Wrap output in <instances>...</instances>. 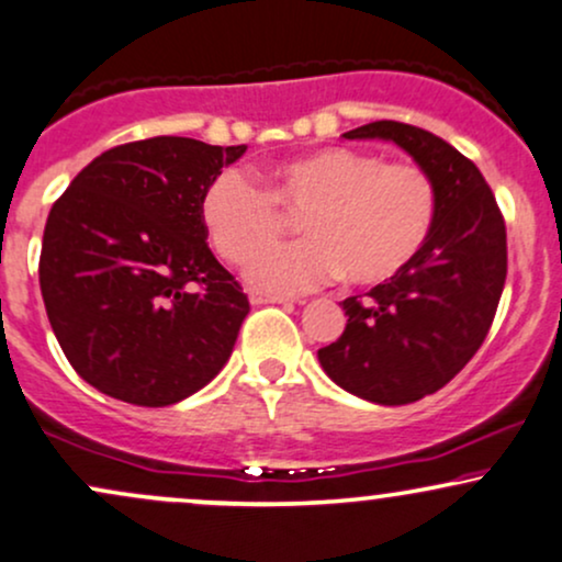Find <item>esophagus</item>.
Segmentation results:
<instances>
[{
    "label": "esophagus",
    "mask_w": 562,
    "mask_h": 562,
    "mask_svg": "<svg viewBox=\"0 0 562 562\" xmlns=\"http://www.w3.org/2000/svg\"><path fill=\"white\" fill-rule=\"evenodd\" d=\"M249 302H252V305H289L286 296L262 294V292H249Z\"/></svg>",
    "instance_id": "1"
}]
</instances>
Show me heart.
<instances>
[{"label":"heart","instance_id":"obj_1","mask_svg":"<svg viewBox=\"0 0 562 562\" xmlns=\"http://www.w3.org/2000/svg\"><path fill=\"white\" fill-rule=\"evenodd\" d=\"M302 212L305 240L256 251L272 240L280 207ZM439 194L418 165L326 147L276 165L268 191L241 170L217 173L202 194V223L217 255L247 262L244 279L257 292L296 294L345 273L371 286L394 279L424 249L437 223Z\"/></svg>","mask_w":562,"mask_h":562}]
</instances>
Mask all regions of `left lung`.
<instances>
[{"mask_svg": "<svg viewBox=\"0 0 562 562\" xmlns=\"http://www.w3.org/2000/svg\"><path fill=\"white\" fill-rule=\"evenodd\" d=\"M345 138L397 144L437 183L424 249L366 296H347L345 334L318 349L336 386L375 405H407L450 384L484 345L507 276L505 221L476 165L431 131L375 121Z\"/></svg>", "mask_w": 562, "mask_h": 562, "instance_id": "1", "label": "left lung"}]
</instances>
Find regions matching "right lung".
<instances>
[{
	"label": "right lung",
	"instance_id": "right-lung-1",
	"mask_svg": "<svg viewBox=\"0 0 562 562\" xmlns=\"http://www.w3.org/2000/svg\"><path fill=\"white\" fill-rule=\"evenodd\" d=\"M244 151L187 136L121 144L52 204L38 283L52 331L86 384L165 407L226 366L249 302L210 252L200 204Z\"/></svg>",
	"mask_w": 562,
	"mask_h": 562
}]
</instances>
